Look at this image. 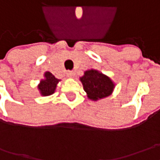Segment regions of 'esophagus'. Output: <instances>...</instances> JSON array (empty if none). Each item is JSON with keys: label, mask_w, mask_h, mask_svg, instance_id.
Listing matches in <instances>:
<instances>
[{"label": "esophagus", "mask_w": 160, "mask_h": 160, "mask_svg": "<svg viewBox=\"0 0 160 160\" xmlns=\"http://www.w3.org/2000/svg\"><path fill=\"white\" fill-rule=\"evenodd\" d=\"M75 76H76V73L75 72H73V71L68 72V77H75Z\"/></svg>", "instance_id": "34e87169"}]
</instances>
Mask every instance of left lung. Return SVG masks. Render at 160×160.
<instances>
[{"label":"left lung","mask_w":160,"mask_h":160,"mask_svg":"<svg viewBox=\"0 0 160 160\" xmlns=\"http://www.w3.org/2000/svg\"><path fill=\"white\" fill-rule=\"evenodd\" d=\"M80 81L88 99L95 102L110 95L115 87V83L109 77L95 69L85 71L80 77Z\"/></svg>","instance_id":"8db88e82"}]
</instances>
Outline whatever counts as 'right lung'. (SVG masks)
Returning <instances> with one entry per match:
<instances>
[{
	"label": "right lung",
	"instance_id": "1",
	"mask_svg": "<svg viewBox=\"0 0 160 160\" xmlns=\"http://www.w3.org/2000/svg\"><path fill=\"white\" fill-rule=\"evenodd\" d=\"M60 80L57 79L49 71L44 73V79L41 80L38 84V90L40 91L41 95L49 96L54 93L57 84Z\"/></svg>",
	"mask_w": 160,
	"mask_h": 160
}]
</instances>
